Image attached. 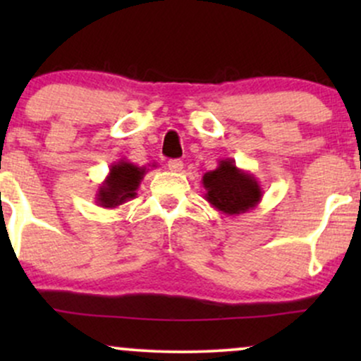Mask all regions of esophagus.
<instances>
[{"label":"esophagus","mask_w":361,"mask_h":361,"mask_svg":"<svg viewBox=\"0 0 361 361\" xmlns=\"http://www.w3.org/2000/svg\"><path fill=\"white\" fill-rule=\"evenodd\" d=\"M168 169H169V171H175V173L181 171V169H183V161H181V159H169L168 161Z\"/></svg>","instance_id":"obj_1"}]
</instances>
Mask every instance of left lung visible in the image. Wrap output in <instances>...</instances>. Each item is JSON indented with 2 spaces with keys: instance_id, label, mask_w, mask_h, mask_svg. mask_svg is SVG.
I'll list each match as a JSON object with an SVG mask.
<instances>
[{
  "instance_id": "obj_1",
  "label": "left lung",
  "mask_w": 361,
  "mask_h": 361,
  "mask_svg": "<svg viewBox=\"0 0 361 361\" xmlns=\"http://www.w3.org/2000/svg\"><path fill=\"white\" fill-rule=\"evenodd\" d=\"M205 200L219 212L241 215L258 207L263 197L259 181L255 175L239 169L234 159H221L219 166L202 176Z\"/></svg>"
}]
</instances>
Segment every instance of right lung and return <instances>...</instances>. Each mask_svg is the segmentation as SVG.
Instances as JSON below:
<instances>
[{
  "instance_id": "obj_1",
  "label": "right lung",
  "mask_w": 361,
  "mask_h": 361,
  "mask_svg": "<svg viewBox=\"0 0 361 361\" xmlns=\"http://www.w3.org/2000/svg\"><path fill=\"white\" fill-rule=\"evenodd\" d=\"M147 173L146 166H137L120 159L110 166L109 176L98 186L97 205L103 209H115L137 195V188Z\"/></svg>"
}]
</instances>
